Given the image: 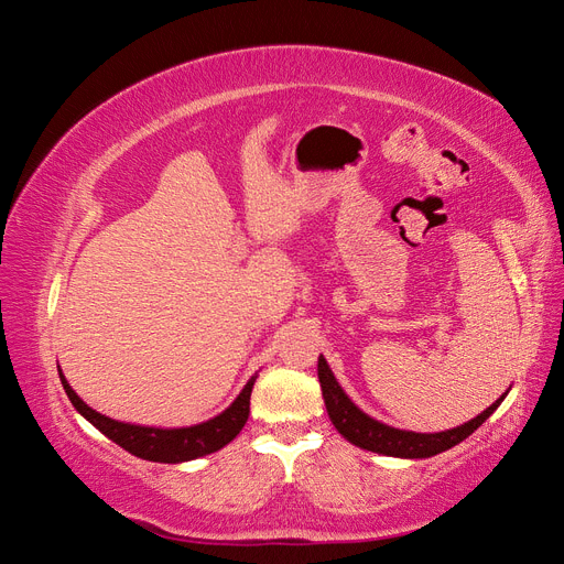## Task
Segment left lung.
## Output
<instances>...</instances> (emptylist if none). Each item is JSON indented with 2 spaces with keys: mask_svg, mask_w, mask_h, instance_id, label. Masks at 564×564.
I'll return each mask as SVG.
<instances>
[{
  "mask_svg": "<svg viewBox=\"0 0 564 564\" xmlns=\"http://www.w3.org/2000/svg\"><path fill=\"white\" fill-rule=\"evenodd\" d=\"M317 377H319L322 398H324V404H327L329 419L340 435L367 452L400 456V458H429L440 452L452 449L454 445H458V442H464L468 435H473L477 429H480V425L497 412V406L508 395V392H503V395L491 406H487L480 416L458 425V429L442 431V433H412V431L390 429V425L379 423L377 419L360 412V409L350 402L344 388L338 386L327 360H324L322 355L317 360Z\"/></svg>",
  "mask_w": 564,
  "mask_h": 564,
  "instance_id": "8db88e82",
  "label": "left lung"
}]
</instances>
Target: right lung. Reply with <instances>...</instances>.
<instances>
[{
  "mask_svg": "<svg viewBox=\"0 0 564 564\" xmlns=\"http://www.w3.org/2000/svg\"><path fill=\"white\" fill-rule=\"evenodd\" d=\"M58 377L67 398H70L73 406L84 419L96 425L100 433L110 437L115 445L127 449L129 454L145 460H158V464H181V460H193L226 447L228 442L235 440L245 429V423L249 419L251 388L256 383V377H251L240 395H237V400L216 419H209L199 425H191V429H148V425H131L98 414L96 409L79 400L70 383L65 381L61 369Z\"/></svg>",
  "mask_w": 564,
  "mask_h": 564,
  "instance_id": "obj_1",
  "label": "right lung"
}]
</instances>
